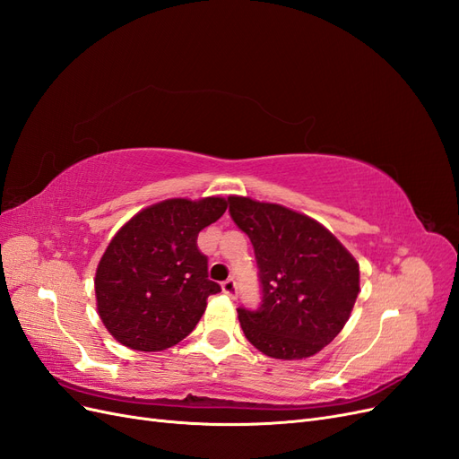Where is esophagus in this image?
<instances>
[{
    "label": "esophagus",
    "instance_id": "obj_1",
    "mask_svg": "<svg viewBox=\"0 0 459 459\" xmlns=\"http://www.w3.org/2000/svg\"><path fill=\"white\" fill-rule=\"evenodd\" d=\"M221 290H224L228 297H235V295H238V283H235V280H231V277H230V280L221 283Z\"/></svg>",
    "mask_w": 459,
    "mask_h": 459
}]
</instances>
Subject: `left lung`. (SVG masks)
<instances>
[{
    "instance_id": "8db88e82",
    "label": "left lung",
    "mask_w": 459,
    "mask_h": 459,
    "mask_svg": "<svg viewBox=\"0 0 459 459\" xmlns=\"http://www.w3.org/2000/svg\"><path fill=\"white\" fill-rule=\"evenodd\" d=\"M230 214L253 243L262 302L238 308L253 346L270 358L302 359L335 339L359 290L354 256L319 221L273 203L228 197Z\"/></svg>"
}]
</instances>
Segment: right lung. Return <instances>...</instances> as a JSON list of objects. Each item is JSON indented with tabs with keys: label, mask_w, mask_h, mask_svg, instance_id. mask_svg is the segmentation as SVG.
I'll list each match as a JSON object with an SVG mask.
<instances>
[{
	"label": "right lung",
	"mask_w": 459,
	"mask_h": 459,
	"mask_svg": "<svg viewBox=\"0 0 459 459\" xmlns=\"http://www.w3.org/2000/svg\"><path fill=\"white\" fill-rule=\"evenodd\" d=\"M226 208L221 197L166 199L117 231L95 272V299L103 325L118 342L159 352L195 329L206 299L220 293L208 280L197 235Z\"/></svg>",
	"instance_id": "1"
}]
</instances>
